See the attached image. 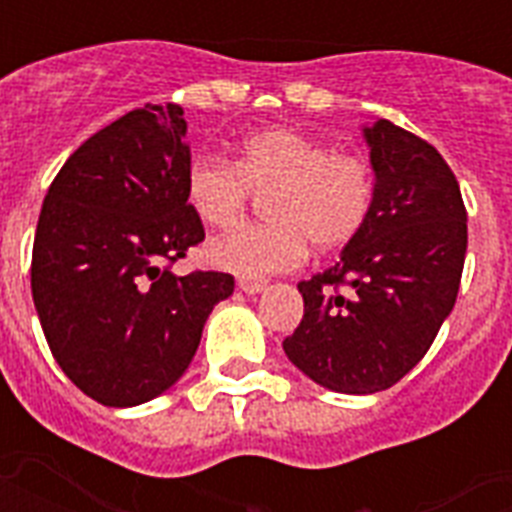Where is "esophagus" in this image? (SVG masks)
Wrapping results in <instances>:
<instances>
[{
	"mask_svg": "<svg viewBox=\"0 0 512 512\" xmlns=\"http://www.w3.org/2000/svg\"><path fill=\"white\" fill-rule=\"evenodd\" d=\"M266 288V279H257V277H241L238 279V290H244V293H260V290Z\"/></svg>",
	"mask_w": 512,
	"mask_h": 512,
	"instance_id": "34e87169",
	"label": "esophagus"
}]
</instances>
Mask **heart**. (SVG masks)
Returning a JSON list of instances; mask_svg holds the SVG:
<instances>
[{
	"instance_id": "obj_1",
	"label": "heart",
	"mask_w": 512,
	"mask_h": 512,
	"mask_svg": "<svg viewBox=\"0 0 512 512\" xmlns=\"http://www.w3.org/2000/svg\"><path fill=\"white\" fill-rule=\"evenodd\" d=\"M249 191L268 194V224L213 238L208 260L241 277H266L299 266L310 244L332 252L362 230L373 205V169L362 156L293 128L249 136L235 164L197 156L186 169V200L211 227L238 222Z\"/></svg>"
}]
</instances>
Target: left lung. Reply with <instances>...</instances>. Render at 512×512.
I'll use <instances>...</instances> for the list:
<instances>
[{
  "instance_id": "1",
  "label": "left lung",
  "mask_w": 512,
  "mask_h": 512,
  "mask_svg": "<svg viewBox=\"0 0 512 512\" xmlns=\"http://www.w3.org/2000/svg\"><path fill=\"white\" fill-rule=\"evenodd\" d=\"M362 136L370 213L332 268L299 282L304 318L282 343L304 376L345 395L389 389L428 354L466 260V208L439 150L389 120Z\"/></svg>"
}]
</instances>
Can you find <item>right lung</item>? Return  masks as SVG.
Instances as JSON below:
<instances>
[{
    "mask_svg": "<svg viewBox=\"0 0 512 512\" xmlns=\"http://www.w3.org/2000/svg\"><path fill=\"white\" fill-rule=\"evenodd\" d=\"M189 164L183 109L145 104L90 136L43 200L35 310L62 373L101 406L167 392L213 307L233 296L230 274L161 266L205 238L186 200Z\"/></svg>",
    "mask_w": 512,
    "mask_h": 512,
    "instance_id": "add662e5",
    "label": "right lung"
}]
</instances>
